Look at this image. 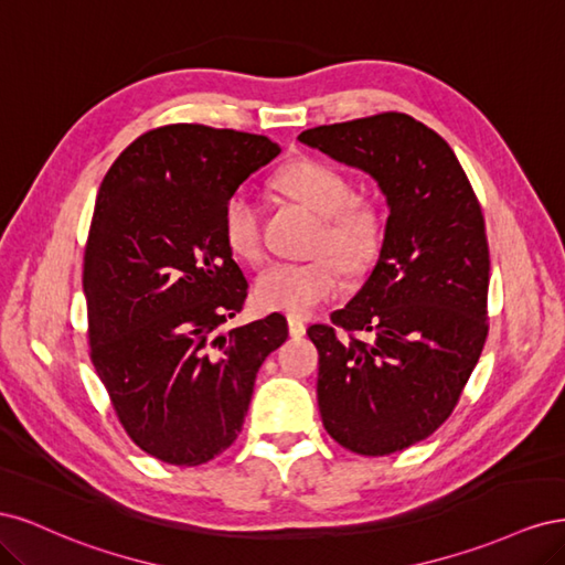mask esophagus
Instances as JSON below:
<instances>
[{"label":"esophagus","mask_w":565,"mask_h":565,"mask_svg":"<svg viewBox=\"0 0 565 565\" xmlns=\"http://www.w3.org/2000/svg\"><path fill=\"white\" fill-rule=\"evenodd\" d=\"M287 330L292 337H303L306 334V322L297 316H287Z\"/></svg>","instance_id":"1"}]
</instances>
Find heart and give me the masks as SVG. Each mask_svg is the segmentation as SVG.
I'll use <instances>...</instances> for the list:
<instances>
[{"label":"heart","mask_w":565,"mask_h":565,"mask_svg":"<svg viewBox=\"0 0 565 565\" xmlns=\"http://www.w3.org/2000/svg\"><path fill=\"white\" fill-rule=\"evenodd\" d=\"M278 191L320 214L316 235L318 256L309 262H280L268 266L254 282V299L266 311L306 316L344 292L349 270L344 259L361 264L380 237V218L372 204L353 198L347 174L332 162L299 158L287 162L273 179ZM221 235L226 247L245 262L264 256L262 212L254 198L237 188L221 210ZM322 248H334L322 253Z\"/></svg>","instance_id":"heart-1"}]
</instances>
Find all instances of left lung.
I'll use <instances>...</instances> for the list:
<instances>
[{
  "instance_id": "8db88e82",
  "label": "left lung",
  "mask_w": 565,
  "mask_h": 565,
  "mask_svg": "<svg viewBox=\"0 0 565 565\" xmlns=\"http://www.w3.org/2000/svg\"><path fill=\"white\" fill-rule=\"evenodd\" d=\"M299 141L361 167L388 202L370 278L309 337L328 434L355 455L401 452L452 415L486 347L481 204L446 139L405 113L313 127Z\"/></svg>"
}]
</instances>
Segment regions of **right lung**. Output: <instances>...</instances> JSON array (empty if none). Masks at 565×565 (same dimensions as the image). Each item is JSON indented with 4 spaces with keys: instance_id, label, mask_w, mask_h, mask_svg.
Segmentation results:
<instances>
[{
    "instance_id": "right-lung-1",
    "label": "right lung",
    "mask_w": 565,
    "mask_h": 565,
    "mask_svg": "<svg viewBox=\"0 0 565 565\" xmlns=\"http://www.w3.org/2000/svg\"><path fill=\"white\" fill-rule=\"evenodd\" d=\"M278 152L266 136L164 125L119 152L98 188L82 273L89 355L127 436L167 465L233 446L256 372L287 339L280 313L218 334L247 299L221 210Z\"/></svg>"
}]
</instances>
